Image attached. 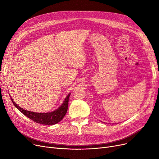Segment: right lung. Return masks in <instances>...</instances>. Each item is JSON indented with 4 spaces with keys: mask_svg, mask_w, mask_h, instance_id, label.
<instances>
[{
    "mask_svg": "<svg viewBox=\"0 0 159 159\" xmlns=\"http://www.w3.org/2000/svg\"><path fill=\"white\" fill-rule=\"evenodd\" d=\"M70 93L68 96L66 97L65 98V101H64L63 104L59 108L53 112L50 113H35V112H32L30 111H26L25 110H23L22 108L19 107L17 104H16L11 98V101L13 102L14 106L17 108V109L24 115L26 116L33 121H34L37 123L42 124H45V125H53L58 122H60L65 116L67 110H68V101H69V97L70 96Z\"/></svg>",
    "mask_w": 159,
    "mask_h": 159,
    "instance_id": "add662e5",
    "label": "right lung"
}]
</instances>
